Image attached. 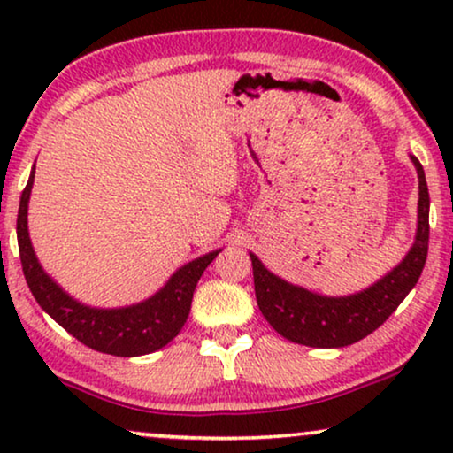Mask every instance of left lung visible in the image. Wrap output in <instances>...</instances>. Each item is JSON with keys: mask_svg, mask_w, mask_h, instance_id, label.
Returning a JSON list of instances; mask_svg holds the SVG:
<instances>
[{"mask_svg": "<svg viewBox=\"0 0 453 453\" xmlns=\"http://www.w3.org/2000/svg\"><path fill=\"white\" fill-rule=\"evenodd\" d=\"M418 173V231L412 250L400 265L363 293L350 296H321L284 282L268 272L251 253L253 284L259 311L268 324L290 342L315 349H340L375 332L392 315L423 274L429 251V189L423 165Z\"/></svg>", "mask_w": 453, "mask_h": 453, "instance_id": "left-lung-1", "label": "left lung"}]
</instances>
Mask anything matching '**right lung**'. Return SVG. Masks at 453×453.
I'll return each mask as SVG.
<instances>
[{
    "label": "right lung",
    "mask_w": 453,
    "mask_h": 453,
    "mask_svg": "<svg viewBox=\"0 0 453 453\" xmlns=\"http://www.w3.org/2000/svg\"><path fill=\"white\" fill-rule=\"evenodd\" d=\"M33 179L35 173L22 191L16 233L24 278H27V284L36 303L73 338L88 349L104 352V355L138 357L169 344L181 332L185 319H188L197 280H200L203 270L212 264V259L219 256L220 250L183 265L165 284V288H160L152 299L140 303V305L126 309L84 307L72 296H67L36 262L27 226Z\"/></svg>",
    "instance_id": "obj_1"
}]
</instances>
